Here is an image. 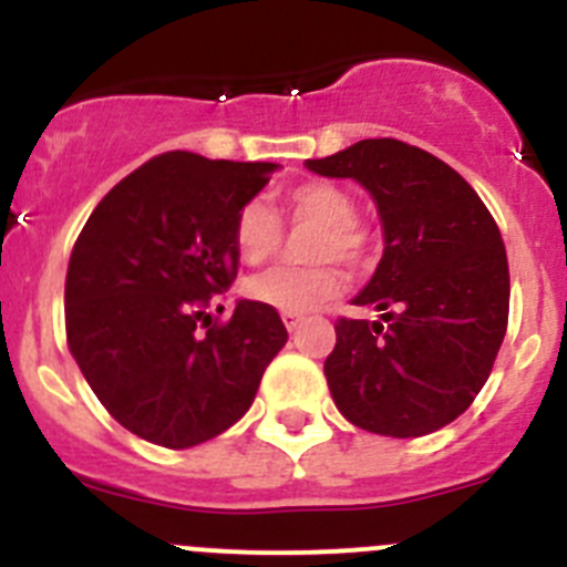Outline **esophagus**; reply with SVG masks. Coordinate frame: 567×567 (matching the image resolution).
Masks as SVG:
<instances>
[{"instance_id": "1", "label": "esophagus", "mask_w": 567, "mask_h": 567, "mask_svg": "<svg viewBox=\"0 0 567 567\" xmlns=\"http://www.w3.org/2000/svg\"><path fill=\"white\" fill-rule=\"evenodd\" d=\"M280 320H284V327H287L289 332H295V329L300 327L303 315H300V312H280Z\"/></svg>"}]
</instances>
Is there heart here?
Segmentation results:
<instances>
[{"instance_id": "heart-1", "label": "heart", "mask_w": 567, "mask_h": 567, "mask_svg": "<svg viewBox=\"0 0 567 567\" xmlns=\"http://www.w3.org/2000/svg\"><path fill=\"white\" fill-rule=\"evenodd\" d=\"M287 218L292 224H318L312 267H269L244 280V295L280 312H309L343 289V275L332 258L349 267L369 264L378 247L374 229L354 215L349 189L332 182H307L287 193ZM284 238V224L267 198H249L233 224V244L249 264L267 260Z\"/></svg>"}]
</instances>
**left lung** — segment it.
<instances>
[{
  "instance_id": "obj_1",
  "label": "left lung",
  "mask_w": 567,
  "mask_h": 567,
  "mask_svg": "<svg viewBox=\"0 0 567 567\" xmlns=\"http://www.w3.org/2000/svg\"><path fill=\"white\" fill-rule=\"evenodd\" d=\"M307 167L372 193L385 249L354 298L380 320L338 318L323 363L349 423L385 437L432 434L474 403L508 329L497 221L457 169L398 138H363Z\"/></svg>"
}]
</instances>
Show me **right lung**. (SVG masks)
<instances>
[{"label": "right lung", "mask_w": 567, "mask_h": 567, "mask_svg": "<svg viewBox=\"0 0 567 567\" xmlns=\"http://www.w3.org/2000/svg\"><path fill=\"white\" fill-rule=\"evenodd\" d=\"M275 167L155 155L104 195L73 244L68 349L110 417L142 440L189 449L227 432L287 343L280 315L255 300L227 320L209 315L238 275L235 215Z\"/></svg>", "instance_id": "obj_1"}]
</instances>
